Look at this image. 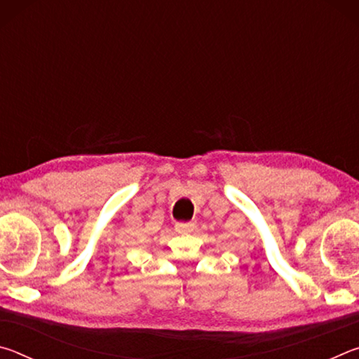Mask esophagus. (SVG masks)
<instances>
[{
    "label": "esophagus",
    "instance_id": "1",
    "mask_svg": "<svg viewBox=\"0 0 359 359\" xmlns=\"http://www.w3.org/2000/svg\"><path fill=\"white\" fill-rule=\"evenodd\" d=\"M194 228V224L190 222H180V223H175V229L179 231V233H191Z\"/></svg>",
    "mask_w": 359,
    "mask_h": 359
}]
</instances>
